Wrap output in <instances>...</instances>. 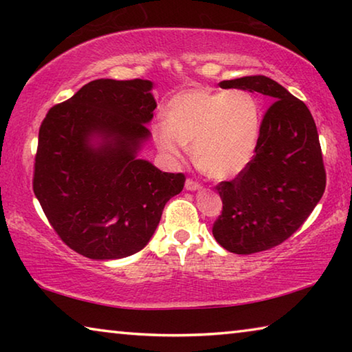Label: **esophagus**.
I'll return each mask as SVG.
<instances>
[{"mask_svg": "<svg viewBox=\"0 0 352 352\" xmlns=\"http://www.w3.org/2000/svg\"><path fill=\"white\" fill-rule=\"evenodd\" d=\"M184 188H186L188 190H197L201 188V184L199 182L192 180V178H188L186 183H184Z\"/></svg>", "mask_w": 352, "mask_h": 352, "instance_id": "34e87169", "label": "esophagus"}]
</instances>
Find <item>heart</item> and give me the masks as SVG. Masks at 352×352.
Listing matches in <instances>:
<instances>
[{
  "mask_svg": "<svg viewBox=\"0 0 352 352\" xmlns=\"http://www.w3.org/2000/svg\"><path fill=\"white\" fill-rule=\"evenodd\" d=\"M166 122L153 127L155 144L174 160L192 146L199 168L212 178L234 177L247 168L259 138L258 100L245 90L192 88L166 105Z\"/></svg>",
  "mask_w": 352,
  "mask_h": 352,
  "instance_id": "b5f03b06",
  "label": "heart"
}]
</instances>
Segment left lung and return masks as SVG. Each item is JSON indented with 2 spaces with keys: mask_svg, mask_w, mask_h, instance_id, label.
Instances as JSON below:
<instances>
[{
  "mask_svg": "<svg viewBox=\"0 0 352 352\" xmlns=\"http://www.w3.org/2000/svg\"><path fill=\"white\" fill-rule=\"evenodd\" d=\"M219 85L261 93L272 102L252 162L216 186L222 212L212 225L214 237L228 252H265L289 239L323 197L326 170L317 126L306 104L270 77L245 76Z\"/></svg>",
  "mask_w": 352,
  "mask_h": 352,
  "instance_id": "8db88e82",
  "label": "left lung"
}]
</instances>
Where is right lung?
Segmentation results:
<instances>
[{
  "label": "right lung",
  "mask_w": 352,
  "mask_h": 352,
  "mask_svg": "<svg viewBox=\"0 0 352 352\" xmlns=\"http://www.w3.org/2000/svg\"><path fill=\"white\" fill-rule=\"evenodd\" d=\"M157 100L152 82L98 79L47 111L32 188L65 245L90 259H121L147 245L186 177L162 172L136 151ZM93 134L104 142L89 144Z\"/></svg>",
  "instance_id": "right-lung-1"
}]
</instances>
